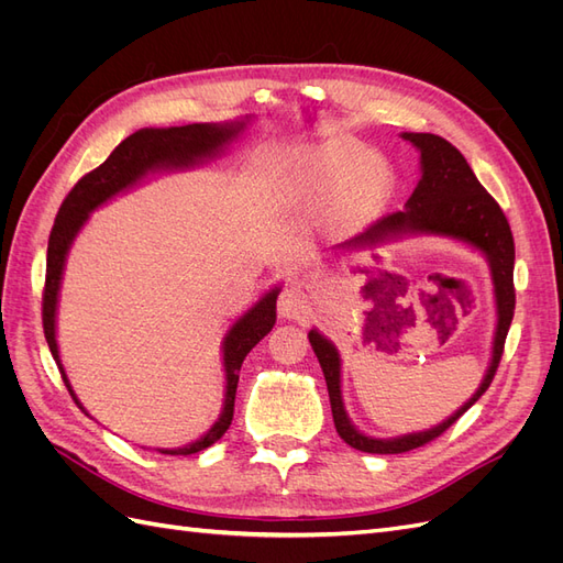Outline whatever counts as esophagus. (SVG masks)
Segmentation results:
<instances>
[{
    "instance_id": "1",
    "label": "esophagus",
    "mask_w": 563,
    "mask_h": 563,
    "mask_svg": "<svg viewBox=\"0 0 563 563\" xmlns=\"http://www.w3.org/2000/svg\"><path fill=\"white\" fill-rule=\"evenodd\" d=\"M277 312L284 319H300L308 314V298L298 288H284L277 298Z\"/></svg>"
}]
</instances>
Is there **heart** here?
I'll list each match as a JSON object with an SVG mask.
<instances>
[{
    "mask_svg": "<svg viewBox=\"0 0 563 563\" xmlns=\"http://www.w3.org/2000/svg\"><path fill=\"white\" fill-rule=\"evenodd\" d=\"M284 187L296 209L321 216L335 234L376 220L395 190L391 166L356 139L333 135L296 147L284 159Z\"/></svg>",
    "mask_w": 563,
    "mask_h": 563,
    "instance_id": "1",
    "label": "heart"
}]
</instances>
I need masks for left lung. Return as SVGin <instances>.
I'll return each instance as SVG.
<instances>
[{"label":"left lung","mask_w":563,"mask_h":563,"mask_svg":"<svg viewBox=\"0 0 563 563\" xmlns=\"http://www.w3.org/2000/svg\"><path fill=\"white\" fill-rule=\"evenodd\" d=\"M406 141H411L420 150V168L422 178L413 190L411 199L406 201L404 211H395L378 223H373L364 234L354 236L352 242H345L343 249L350 246H366L383 242L389 234L399 232H424V234H439L451 236V240H460L474 249H479L488 263L493 286H496V305H498V327H496V340H493V356L486 376L474 391L472 399L460 406L457 411L444 420L437 428L428 432H416L397 439H373L362 434L350 422L343 395H340V354L329 343L327 338L317 331H310L308 338L312 343V350L321 364L323 378H327L329 399L335 432L340 439L350 444L356 451L364 453H406L430 444L437 437L444 434L451 424L463 416L467 408L479 401V397L488 389L496 376L500 356L505 350V338L509 331V323L515 317V236L509 230L507 218L498 201L493 199L484 185L476 180L467 159L460 155V150L453 147L446 139L434 133H404Z\"/></svg>","instance_id":"8db88e82"}]
</instances>
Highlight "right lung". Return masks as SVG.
Wrapping results in <instances>:
<instances>
[{
  "mask_svg": "<svg viewBox=\"0 0 563 563\" xmlns=\"http://www.w3.org/2000/svg\"><path fill=\"white\" fill-rule=\"evenodd\" d=\"M244 122L234 124H187V126H172V129H141L126 141L119 143L112 155L87 176H81L67 197L63 199L56 223L48 234V251H46V282H44V296H42V323L44 335L51 354L58 364L65 387L70 389L73 399L77 401L75 391L67 380L58 345H56V302H58V288L63 277L65 255L70 251V244L87 223V218L100 203L114 197L117 192L126 190L135 180H141L150 172L157 168H176V166H190L197 159L213 155L225 143H230L234 135L244 131ZM277 296L279 288H272L253 308L234 323L228 331L223 343V360H225V406L223 413L213 422V428L199 437L192 444L183 449H162L159 453L168 455H192L203 449L213 446L216 441L228 432L234 416V395L236 383H240V368L246 360V354L261 343V340L272 331L277 321ZM79 404V401H77ZM81 408V406H79Z\"/></svg>",
  "mask_w": 563,
  "mask_h": 563,
  "instance_id": "1",
  "label": "right lung"
}]
</instances>
